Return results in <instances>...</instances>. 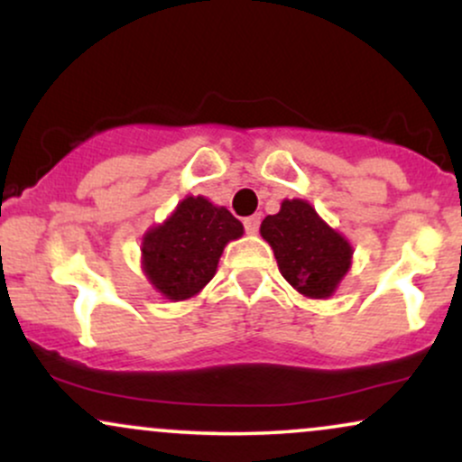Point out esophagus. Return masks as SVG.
I'll list each match as a JSON object with an SVG mask.
<instances>
[{
  "mask_svg": "<svg viewBox=\"0 0 462 462\" xmlns=\"http://www.w3.org/2000/svg\"><path fill=\"white\" fill-rule=\"evenodd\" d=\"M243 226H245L247 235H256L258 227H261V215H252L243 219Z\"/></svg>",
  "mask_w": 462,
  "mask_h": 462,
  "instance_id": "obj_1",
  "label": "esophagus"
}]
</instances>
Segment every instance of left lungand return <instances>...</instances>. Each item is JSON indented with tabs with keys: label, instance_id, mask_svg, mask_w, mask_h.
<instances>
[{
	"label": "left lung",
	"instance_id": "8db88e82",
	"mask_svg": "<svg viewBox=\"0 0 462 462\" xmlns=\"http://www.w3.org/2000/svg\"><path fill=\"white\" fill-rule=\"evenodd\" d=\"M261 235L273 247L286 282L301 295L328 298L349 269L352 247L326 226L310 204L284 199L278 215L264 217Z\"/></svg>",
	"mask_w": 462,
	"mask_h": 462
}]
</instances>
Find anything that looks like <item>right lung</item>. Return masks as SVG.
<instances>
[{"mask_svg": "<svg viewBox=\"0 0 462 462\" xmlns=\"http://www.w3.org/2000/svg\"><path fill=\"white\" fill-rule=\"evenodd\" d=\"M243 235L230 210L204 198H187L143 241V269L169 300H187L213 280L226 243Z\"/></svg>", "mask_w": 462, "mask_h": 462, "instance_id": "add662e5", "label": "right lung"}]
</instances>
